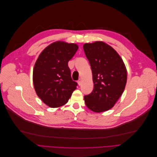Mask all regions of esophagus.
<instances>
[{"label":"esophagus","mask_w":157,"mask_h":157,"mask_svg":"<svg viewBox=\"0 0 157 157\" xmlns=\"http://www.w3.org/2000/svg\"><path fill=\"white\" fill-rule=\"evenodd\" d=\"M81 82H82V80L80 78L77 81V83H78V84L79 85V86H80V85H81Z\"/></svg>","instance_id":"obj_1"}]
</instances>
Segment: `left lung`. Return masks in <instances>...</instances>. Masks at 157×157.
Returning <instances> with one entry per match:
<instances>
[{
  "label": "left lung",
  "instance_id": "1",
  "mask_svg": "<svg viewBox=\"0 0 157 157\" xmlns=\"http://www.w3.org/2000/svg\"><path fill=\"white\" fill-rule=\"evenodd\" d=\"M92 72L93 91L84 97L90 110L101 113L112 108L126 86L127 71L121 56L103 42L83 45Z\"/></svg>",
  "mask_w": 157,
  "mask_h": 157
}]
</instances>
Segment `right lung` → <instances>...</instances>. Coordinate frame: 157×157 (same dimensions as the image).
Segmentation results:
<instances>
[{
	"mask_svg": "<svg viewBox=\"0 0 157 157\" xmlns=\"http://www.w3.org/2000/svg\"><path fill=\"white\" fill-rule=\"evenodd\" d=\"M78 48L76 44L57 41L47 46L36 61L33 73L35 90L41 100L50 107L64 105L77 88L68 62Z\"/></svg>",
	"mask_w": 157,
	"mask_h": 157,
	"instance_id": "1",
	"label": "right lung"
}]
</instances>
